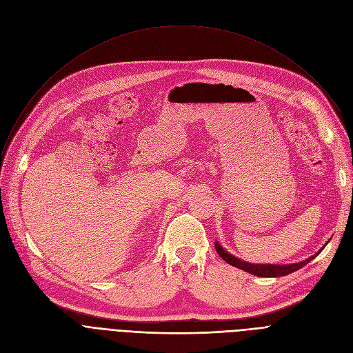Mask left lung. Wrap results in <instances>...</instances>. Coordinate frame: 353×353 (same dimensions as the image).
I'll return each mask as SVG.
<instances>
[{"mask_svg": "<svg viewBox=\"0 0 353 353\" xmlns=\"http://www.w3.org/2000/svg\"><path fill=\"white\" fill-rule=\"evenodd\" d=\"M329 243V240L325 243V246ZM325 246L314 253L313 256L305 259V261L302 262H296V263H289V265H270V263H250V262H246V261H242V259H239L233 254H230L228 250H225V248H221V245L217 242H214V248H216V252L219 253V256L223 259L225 262H228L229 265L240 269V270H245L250 274H254V276H259V277H281V276H286L289 273H293L296 270L302 269L305 265H307L309 262H312L314 257H316L323 249Z\"/></svg>", "mask_w": 353, "mask_h": 353, "instance_id": "obj_1", "label": "left lung"}]
</instances>
